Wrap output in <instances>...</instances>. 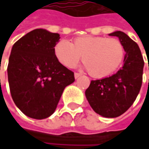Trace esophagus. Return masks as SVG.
Segmentation results:
<instances>
[{
  "label": "esophagus",
  "instance_id": "obj_1",
  "mask_svg": "<svg viewBox=\"0 0 149 149\" xmlns=\"http://www.w3.org/2000/svg\"><path fill=\"white\" fill-rule=\"evenodd\" d=\"M81 73H78V72H75L74 73V77H75V78L77 79V78H78L79 77H81Z\"/></svg>",
  "mask_w": 149,
  "mask_h": 149
}]
</instances>
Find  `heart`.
<instances>
[{
    "instance_id": "1",
    "label": "heart",
    "mask_w": 149,
    "mask_h": 149,
    "mask_svg": "<svg viewBox=\"0 0 149 149\" xmlns=\"http://www.w3.org/2000/svg\"><path fill=\"white\" fill-rule=\"evenodd\" d=\"M58 61L68 68H72L82 61L89 74L102 78L114 73L122 65L125 50L122 42L114 38L83 36L72 44L66 40H59L54 48Z\"/></svg>"
}]
</instances>
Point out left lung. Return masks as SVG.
<instances>
[{
  "mask_svg": "<svg viewBox=\"0 0 149 149\" xmlns=\"http://www.w3.org/2000/svg\"><path fill=\"white\" fill-rule=\"evenodd\" d=\"M109 35L118 37L124 46V64L116 74L92 80L85 96L96 113L114 118L126 112L136 99L142 84L144 61L138 45L126 33L116 31Z\"/></svg>",
  "mask_w": 149,
  "mask_h": 149,
  "instance_id": "left-lung-1",
  "label": "left lung"
}]
</instances>
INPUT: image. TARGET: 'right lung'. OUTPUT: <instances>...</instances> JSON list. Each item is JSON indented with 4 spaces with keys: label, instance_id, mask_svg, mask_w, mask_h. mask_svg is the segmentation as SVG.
Returning a JSON list of instances; mask_svg holds the SVG:
<instances>
[{
    "label": "right lung",
    "instance_id": "right-lung-1",
    "mask_svg": "<svg viewBox=\"0 0 149 149\" xmlns=\"http://www.w3.org/2000/svg\"><path fill=\"white\" fill-rule=\"evenodd\" d=\"M60 37L45 29H34L12 47L8 77L12 98L26 116L45 119L55 111L74 73L59 63L54 47Z\"/></svg>",
    "mask_w": 149,
    "mask_h": 149
}]
</instances>
